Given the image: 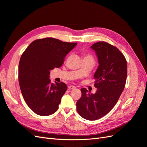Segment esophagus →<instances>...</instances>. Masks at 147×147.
<instances>
[{"label": "esophagus", "instance_id": "esophagus-1", "mask_svg": "<svg viewBox=\"0 0 147 147\" xmlns=\"http://www.w3.org/2000/svg\"><path fill=\"white\" fill-rule=\"evenodd\" d=\"M75 88H76V87H75L74 86H73V85H69V86H68V90H74Z\"/></svg>", "mask_w": 147, "mask_h": 147}]
</instances>
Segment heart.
Returning a JSON list of instances; mask_svg holds the SVG:
<instances>
[{
    "label": "heart",
    "mask_w": 147,
    "mask_h": 147,
    "mask_svg": "<svg viewBox=\"0 0 147 147\" xmlns=\"http://www.w3.org/2000/svg\"><path fill=\"white\" fill-rule=\"evenodd\" d=\"M84 59H93L94 60V57L93 56L91 55V54H85Z\"/></svg>",
    "instance_id": "b5f03b06"
}]
</instances>
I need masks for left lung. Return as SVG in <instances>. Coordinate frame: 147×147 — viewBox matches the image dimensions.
I'll list each match as a JSON object with an SVG mask.
<instances>
[{"label": "left lung", "instance_id": "8db88e82", "mask_svg": "<svg viewBox=\"0 0 147 147\" xmlns=\"http://www.w3.org/2000/svg\"><path fill=\"white\" fill-rule=\"evenodd\" d=\"M96 51L99 65L94 74V94L81 89L82 96L76 102L79 115L89 121L105 116L115 107L125 88L127 63L119 49L106 42H98L91 47Z\"/></svg>", "mask_w": 147, "mask_h": 147}]
</instances>
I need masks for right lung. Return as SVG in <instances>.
Masks as SVG:
<instances>
[{
	"label": "right lung",
	"mask_w": 147,
	"mask_h": 147,
	"mask_svg": "<svg viewBox=\"0 0 147 147\" xmlns=\"http://www.w3.org/2000/svg\"><path fill=\"white\" fill-rule=\"evenodd\" d=\"M76 45L46 37L31 42L22 54L19 86L26 104L37 115L50 116L57 110L67 86L63 82L51 84L50 70L61 67Z\"/></svg>",
	"instance_id": "1"
}]
</instances>
